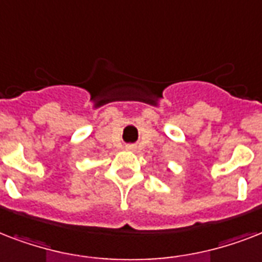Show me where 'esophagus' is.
<instances>
[{
    "mask_svg": "<svg viewBox=\"0 0 262 262\" xmlns=\"http://www.w3.org/2000/svg\"><path fill=\"white\" fill-rule=\"evenodd\" d=\"M125 149H127V150H134V149H135V146H134V145H127V146H125Z\"/></svg>",
    "mask_w": 262,
    "mask_h": 262,
    "instance_id": "obj_1",
    "label": "esophagus"
}]
</instances>
